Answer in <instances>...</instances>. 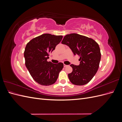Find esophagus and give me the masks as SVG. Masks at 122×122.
I'll use <instances>...</instances> for the list:
<instances>
[{
	"label": "esophagus",
	"mask_w": 122,
	"mask_h": 122,
	"mask_svg": "<svg viewBox=\"0 0 122 122\" xmlns=\"http://www.w3.org/2000/svg\"><path fill=\"white\" fill-rule=\"evenodd\" d=\"M67 66H68V65H66L65 64H64V67H67Z\"/></svg>",
	"instance_id": "obj_1"
}]
</instances>
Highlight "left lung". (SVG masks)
<instances>
[{
	"instance_id": "1",
	"label": "left lung",
	"mask_w": 122,
	"mask_h": 122,
	"mask_svg": "<svg viewBox=\"0 0 122 122\" xmlns=\"http://www.w3.org/2000/svg\"><path fill=\"white\" fill-rule=\"evenodd\" d=\"M61 43L69 46L75 55L80 56L78 66L70 65L73 69L68 74L70 81L77 86L89 82L97 73L101 60L98 43L93 39L77 34L65 36Z\"/></svg>"
}]
</instances>
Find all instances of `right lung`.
Listing matches in <instances>:
<instances>
[{"instance_id":"add662e5","label":"right lung","mask_w":122,"mask_h":122,"mask_svg":"<svg viewBox=\"0 0 122 122\" xmlns=\"http://www.w3.org/2000/svg\"><path fill=\"white\" fill-rule=\"evenodd\" d=\"M62 36L45 34L32 39L25 48V66L31 77L39 84L50 86L54 83L64 67L61 62L53 64L47 61L49 53L61 42Z\"/></svg>"}]
</instances>
